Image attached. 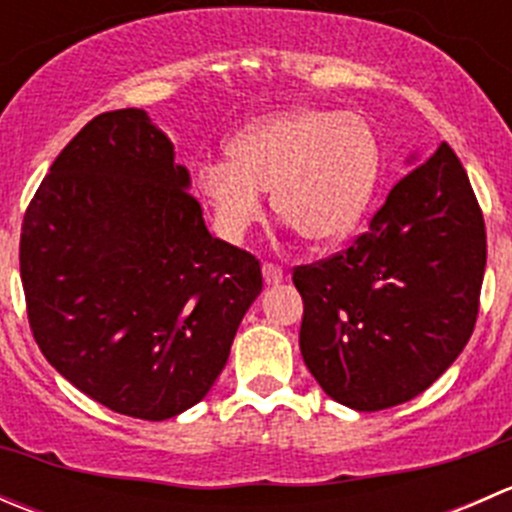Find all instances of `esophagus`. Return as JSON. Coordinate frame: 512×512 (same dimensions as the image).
<instances>
[{
    "instance_id": "1",
    "label": "esophagus",
    "mask_w": 512,
    "mask_h": 512,
    "mask_svg": "<svg viewBox=\"0 0 512 512\" xmlns=\"http://www.w3.org/2000/svg\"><path fill=\"white\" fill-rule=\"evenodd\" d=\"M262 277H265V285H280V282H285V272H282V267L277 265H262Z\"/></svg>"
}]
</instances>
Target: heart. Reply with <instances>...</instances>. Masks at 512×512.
Returning <instances> with one entry per match:
<instances>
[{
    "instance_id": "1",
    "label": "heart",
    "mask_w": 512,
    "mask_h": 512,
    "mask_svg": "<svg viewBox=\"0 0 512 512\" xmlns=\"http://www.w3.org/2000/svg\"><path fill=\"white\" fill-rule=\"evenodd\" d=\"M230 160L195 170V190L227 242L262 218V190L275 215L304 242L329 247L359 225L379 175V141L356 113L294 106L252 121L227 146Z\"/></svg>"
}]
</instances>
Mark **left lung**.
<instances>
[{"label": "left lung", "mask_w": 512, "mask_h": 512, "mask_svg": "<svg viewBox=\"0 0 512 512\" xmlns=\"http://www.w3.org/2000/svg\"><path fill=\"white\" fill-rule=\"evenodd\" d=\"M391 188L369 230L297 267L299 352L324 394L381 411L426 391L463 352L478 317L485 225L461 160L443 143Z\"/></svg>", "instance_id": "left-lung-1"}]
</instances>
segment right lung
Wrapping results in <instances>:
<instances>
[{"mask_svg":"<svg viewBox=\"0 0 512 512\" xmlns=\"http://www.w3.org/2000/svg\"><path fill=\"white\" fill-rule=\"evenodd\" d=\"M19 265L46 361L143 421L208 396L262 292L260 262L210 235L143 108L101 113L59 153L24 215Z\"/></svg>","mask_w":512,"mask_h":512,"instance_id":"1","label":"right lung"}]
</instances>
